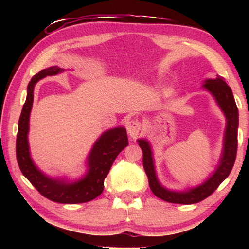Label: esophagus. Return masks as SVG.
<instances>
[{
  "label": "esophagus",
  "mask_w": 249,
  "mask_h": 249,
  "mask_svg": "<svg viewBox=\"0 0 249 249\" xmlns=\"http://www.w3.org/2000/svg\"><path fill=\"white\" fill-rule=\"evenodd\" d=\"M126 129H127V133L129 136L132 137L133 140H135V138H137L138 136H140V134L142 130V126L141 122L132 120L126 123Z\"/></svg>",
  "instance_id": "34e87169"
}]
</instances>
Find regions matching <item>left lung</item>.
Wrapping results in <instances>:
<instances>
[{"label": "left lung", "mask_w": 249, "mask_h": 249, "mask_svg": "<svg viewBox=\"0 0 249 249\" xmlns=\"http://www.w3.org/2000/svg\"><path fill=\"white\" fill-rule=\"evenodd\" d=\"M202 88L210 92L215 100L218 107L226 119V127L223 138V148L218 165L215 170L204 182L196 187L188 188L183 191H176L167 189L160 183L155 168L153 149L149 142L145 138L138 140V145L142 150V165L149 187L154 195L163 201L178 204H193L204 200L216 190L218 185L229 177L233 169L236 153H237V129H238V109L231 89L225 82L224 78L217 75L216 79H208L203 82Z\"/></svg>", "instance_id": "8db88e82"}]
</instances>
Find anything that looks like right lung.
<instances>
[{
    "mask_svg": "<svg viewBox=\"0 0 249 249\" xmlns=\"http://www.w3.org/2000/svg\"><path fill=\"white\" fill-rule=\"evenodd\" d=\"M65 71L58 66L49 67L34 75L27 87L26 101L23 105L18 121L16 138V158L22 174L41 196L57 203H84L95 199L103 192L104 179L122 150L128 145L127 133L123 126L105 130L92 146L87 157V171L81 178H53L45 175L31 157L28 144L29 116L34 102V88L39 80L47 75H56Z\"/></svg>",
    "mask_w": 249,
    "mask_h": 249,
    "instance_id": "1",
    "label": "right lung"
}]
</instances>
